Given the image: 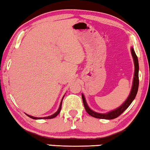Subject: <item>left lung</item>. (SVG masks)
<instances>
[{
	"label": "left lung",
	"instance_id": "obj_1",
	"mask_svg": "<svg viewBox=\"0 0 150 150\" xmlns=\"http://www.w3.org/2000/svg\"><path fill=\"white\" fill-rule=\"evenodd\" d=\"M131 55H132L133 57V63H134L135 72H134V76H133L132 87H131V92H130L129 96H128V98H127V100L123 103V104L121 105L120 107L116 108V109L110 111L106 113H99L92 110L89 107L86 101L85 97H84V94L82 93L83 103H84V108H85L86 112H87L89 115H91V117H95V118H98V119H103V120H113V119L117 118V117L120 116L122 112H124L128 108H129V106L131 104V103L133 102V100H134L135 98H136L137 92H138V86H139V77H138L139 64H138V57H137V56L136 54V53H135V51L133 47H131Z\"/></svg>",
	"mask_w": 150,
	"mask_h": 150
}]
</instances>
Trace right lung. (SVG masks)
I'll return each mask as SVG.
<instances>
[{
    "label": "right lung",
    "mask_w": 150,
    "mask_h": 150,
    "mask_svg": "<svg viewBox=\"0 0 150 150\" xmlns=\"http://www.w3.org/2000/svg\"><path fill=\"white\" fill-rule=\"evenodd\" d=\"M65 96V95L63 96L62 98V100H61V101L60 103V105H59V109H58V110L54 114H53L52 115H50V116H48V117H33V116H30L29 115H27V116H28L29 117H30L31 119H33V120H42V119H44V120H46V119H52V118H54L57 116L59 114V112H61V105H62V101H63V99H64Z\"/></svg>",
    "instance_id": "obj_1"
}]
</instances>
